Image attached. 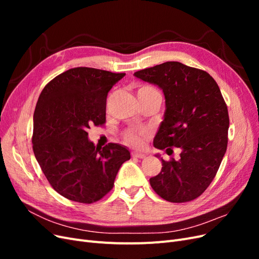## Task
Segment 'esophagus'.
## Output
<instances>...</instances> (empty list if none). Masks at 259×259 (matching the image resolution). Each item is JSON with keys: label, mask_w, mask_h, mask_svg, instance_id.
I'll return each instance as SVG.
<instances>
[{"label": "esophagus", "mask_w": 259, "mask_h": 259, "mask_svg": "<svg viewBox=\"0 0 259 259\" xmlns=\"http://www.w3.org/2000/svg\"><path fill=\"white\" fill-rule=\"evenodd\" d=\"M133 158H138V159H146L147 155L144 153H138V152H133L132 153Z\"/></svg>", "instance_id": "obj_1"}]
</instances>
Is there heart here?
<instances>
[{"mask_svg": "<svg viewBox=\"0 0 259 259\" xmlns=\"http://www.w3.org/2000/svg\"><path fill=\"white\" fill-rule=\"evenodd\" d=\"M138 93L160 94L154 88L149 85H143L142 88L138 90ZM148 137H149V131L146 128H128L123 133L124 142L135 148L143 147L145 140Z\"/></svg>", "mask_w": 259, "mask_h": 259, "instance_id": "obj_1", "label": "heart"}]
</instances>
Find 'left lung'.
Returning <instances> with one entry per match:
<instances>
[{
	"label": "left lung",
	"mask_w": 259,
	"mask_h": 259,
	"mask_svg": "<svg viewBox=\"0 0 259 259\" xmlns=\"http://www.w3.org/2000/svg\"><path fill=\"white\" fill-rule=\"evenodd\" d=\"M162 89L166 111L153 145L179 160L162 159L150 178L155 193L173 203L199 198L213 182L228 145L229 114L216 81L206 71L166 61L134 73Z\"/></svg>",
	"instance_id": "obj_1"
}]
</instances>
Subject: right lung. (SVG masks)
Returning <instances> with one entry per match:
<instances>
[{
  "instance_id": "right-lung-1",
  "label": "right lung",
  "mask_w": 259,
  "mask_h": 259,
  "mask_svg": "<svg viewBox=\"0 0 259 259\" xmlns=\"http://www.w3.org/2000/svg\"><path fill=\"white\" fill-rule=\"evenodd\" d=\"M125 73L79 67L54 77L40 94L33 115L32 148L50 185L62 197L91 204L113 188L126 148L95 147L91 125L104 126L108 93Z\"/></svg>"
}]
</instances>
